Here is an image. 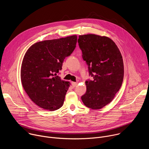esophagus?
Instances as JSON below:
<instances>
[{"mask_svg":"<svg viewBox=\"0 0 149 149\" xmlns=\"http://www.w3.org/2000/svg\"><path fill=\"white\" fill-rule=\"evenodd\" d=\"M78 85V82H72V86L73 87H75Z\"/></svg>","mask_w":149,"mask_h":149,"instance_id":"obj_1","label":"esophagus"}]
</instances>
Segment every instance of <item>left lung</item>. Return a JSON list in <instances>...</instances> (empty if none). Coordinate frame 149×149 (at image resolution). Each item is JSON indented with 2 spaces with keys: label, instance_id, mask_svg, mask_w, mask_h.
Segmentation results:
<instances>
[{
  "label": "left lung",
  "instance_id": "obj_1",
  "mask_svg": "<svg viewBox=\"0 0 149 149\" xmlns=\"http://www.w3.org/2000/svg\"><path fill=\"white\" fill-rule=\"evenodd\" d=\"M78 42L94 78L86 82L87 91L81 100L90 109H101L113 101L122 85L124 65L121 52L115 42L105 36L79 35Z\"/></svg>",
  "mask_w": 149,
  "mask_h": 149
}]
</instances>
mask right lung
<instances>
[{"label": "right lung", "instance_id": "right-lung-1", "mask_svg": "<svg viewBox=\"0 0 149 149\" xmlns=\"http://www.w3.org/2000/svg\"><path fill=\"white\" fill-rule=\"evenodd\" d=\"M77 42L76 35L45 40L36 42L26 52L21 65V82L31 100L39 107L54 111L62 106L71 84L62 80L58 73Z\"/></svg>", "mask_w": 149, "mask_h": 149}]
</instances>
